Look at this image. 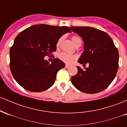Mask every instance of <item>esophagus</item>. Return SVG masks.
<instances>
[{
  "label": "esophagus",
  "instance_id": "34e87169",
  "mask_svg": "<svg viewBox=\"0 0 127 127\" xmlns=\"http://www.w3.org/2000/svg\"><path fill=\"white\" fill-rule=\"evenodd\" d=\"M70 66V65H68V64H65V68H68V67H69Z\"/></svg>",
  "mask_w": 127,
  "mask_h": 127
}]
</instances>
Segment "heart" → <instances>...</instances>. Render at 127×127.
I'll list each match as a JSON object with an SVG mask.
<instances>
[{
  "instance_id": "b5f03b06",
  "label": "heart",
  "mask_w": 127,
  "mask_h": 127,
  "mask_svg": "<svg viewBox=\"0 0 127 127\" xmlns=\"http://www.w3.org/2000/svg\"><path fill=\"white\" fill-rule=\"evenodd\" d=\"M71 40H72L73 43L75 45L76 47L79 46V45H81V43H82V40H81V38L78 36H72ZM62 40V38H60L59 40H58L57 43V48L60 46V45ZM59 59L63 62L65 63L71 64L75 60H76V56L75 55L69 54L65 53V52H62V53H61L59 55Z\"/></svg>"
}]
</instances>
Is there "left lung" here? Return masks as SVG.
<instances>
[{"label":"left lung","instance_id":"left-lung-1","mask_svg":"<svg viewBox=\"0 0 127 127\" xmlns=\"http://www.w3.org/2000/svg\"><path fill=\"white\" fill-rule=\"evenodd\" d=\"M72 32L82 37L84 51L78 62L89 63L71 78L74 87L80 91L95 94L105 90L111 84L119 67L118 50L106 32L90 27H71ZM85 65V64H83Z\"/></svg>","mask_w":127,"mask_h":127}]
</instances>
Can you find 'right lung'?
Here are the masks:
<instances>
[{"instance_id":"obj_1","label":"right lung","mask_w":127,"mask_h":127,"mask_svg":"<svg viewBox=\"0 0 127 127\" xmlns=\"http://www.w3.org/2000/svg\"><path fill=\"white\" fill-rule=\"evenodd\" d=\"M72 31L67 26L34 25L20 32L10 49V69L15 80L23 88L42 92L54 84L57 72L65 64L59 59L51 63L45 60L57 50L60 37Z\"/></svg>"}]
</instances>
